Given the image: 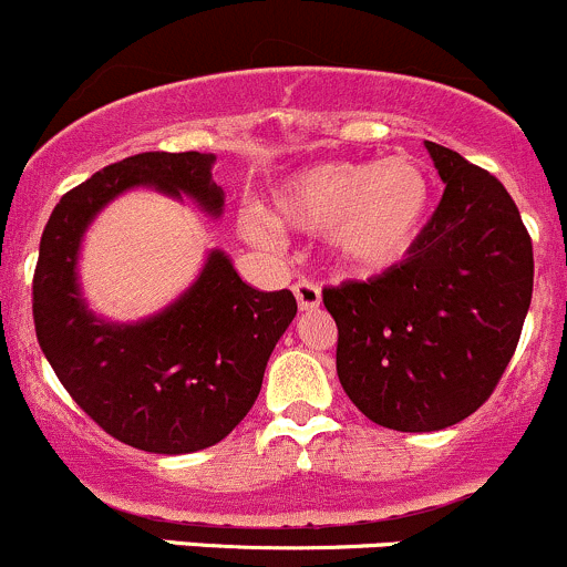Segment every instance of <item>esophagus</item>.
<instances>
[{
    "label": "esophagus",
    "instance_id": "1",
    "mask_svg": "<svg viewBox=\"0 0 567 567\" xmlns=\"http://www.w3.org/2000/svg\"><path fill=\"white\" fill-rule=\"evenodd\" d=\"M291 289H295L297 306H300L302 311H317V308L322 306V289H319L313 281H308V278L297 281Z\"/></svg>",
    "mask_w": 567,
    "mask_h": 567
}]
</instances>
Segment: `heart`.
<instances>
[{
  "label": "heart",
  "mask_w": 567,
  "mask_h": 567,
  "mask_svg": "<svg viewBox=\"0 0 567 567\" xmlns=\"http://www.w3.org/2000/svg\"><path fill=\"white\" fill-rule=\"evenodd\" d=\"M272 207L291 229L327 231L338 265L373 276L410 256L429 218L431 183L410 157L324 161L278 183ZM240 229L259 245L278 240L276 220L265 209H248Z\"/></svg>",
  "instance_id": "heart-1"
}]
</instances>
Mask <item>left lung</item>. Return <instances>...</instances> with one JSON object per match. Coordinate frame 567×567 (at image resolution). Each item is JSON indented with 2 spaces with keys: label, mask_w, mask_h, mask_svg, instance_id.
I'll use <instances>...</instances> for the list:
<instances>
[{
  "label": "left lung",
  "mask_w": 567,
  "mask_h": 567,
  "mask_svg": "<svg viewBox=\"0 0 567 567\" xmlns=\"http://www.w3.org/2000/svg\"><path fill=\"white\" fill-rule=\"evenodd\" d=\"M445 194L401 265L327 286L341 388L393 431H440L481 410L522 338L533 240L494 174L425 142Z\"/></svg>",
  "instance_id": "8db88e82"
}]
</instances>
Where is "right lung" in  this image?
<instances>
[{
    "instance_id": "add662e5",
    "label": "right lung",
    "mask_w": 567,
    "mask_h": 567,
    "mask_svg": "<svg viewBox=\"0 0 567 567\" xmlns=\"http://www.w3.org/2000/svg\"><path fill=\"white\" fill-rule=\"evenodd\" d=\"M213 155L138 153L60 198L40 237L32 278L38 343L70 399L106 434L147 453H194L224 440L261 390L267 360L297 313L289 289H250L220 250L157 317L106 324L75 286V254L92 215L133 185L188 194L218 215Z\"/></svg>"
}]
</instances>
